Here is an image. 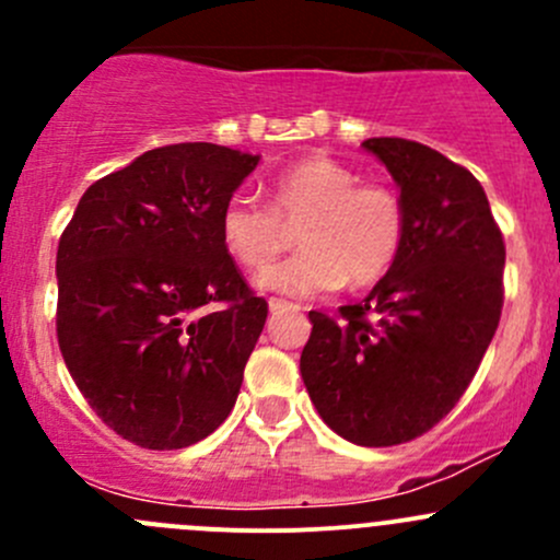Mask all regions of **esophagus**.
<instances>
[{
    "label": "esophagus",
    "mask_w": 560,
    "mask_h": 560,
    "mask_svg": "<svg viewBox=\"0 0 560 560\" xmlns=\"http://www.w3.org/2000/svg\"><path fill=\"white\" fill-rule=\"evenodd\" d=\"M268 308L273 314H281V312H295V303H290V301H284V298H270L268 301Z\"/></svg>",
    "instance_id": "1"
}]
</instances>
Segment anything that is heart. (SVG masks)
<instances>
[{
    "mask_svg": "<svg viewBox=\"0 0 560 560\" xmlns=\"http://www.w3.org/2000/svg\"><path fill=\"white\" fill-rule=\"evenodd\" d=\"M287 226L299 229L302 252L259 273L257 287L292 298L330 292L343 281L365 290L385 279L404 248L406 206L389 184L360 180L330 156H306L273 175L268 208L233 197L219 213L224 252L246 270H261L289 243Z\"/></svg>",
    "mask_w": 560,
    "mask_h": 560,
    "instance_id": "heart-1",
    "label": "heart"
}]
</instances>
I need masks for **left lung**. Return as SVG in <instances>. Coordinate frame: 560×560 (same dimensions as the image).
Masks as SVG:
<instances>
[{
    "instance_id": "left-lung-1",
    "label": "left lung",
    "mask_w": 560,
    "mask_h": 560,
    "mask_svg": "<svg viewBox=\"0 0 560 560\" xmlns=\"http://www.w3.org/2000/svg\"><path fill=\"white\" fill-rule=\"evenodd\" d=\"M400 186L406 241L363 303L308 312L301 374L322 420L360 447L431 431L471 385L504 306V235L466 167L404 138H369Z\"/></svg>"
}]
</instances>
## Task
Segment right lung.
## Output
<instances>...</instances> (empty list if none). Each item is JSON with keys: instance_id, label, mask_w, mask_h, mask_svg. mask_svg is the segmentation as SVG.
Masks as SVG:
<instances>
[{"instance_id": "right-lung-1", "label": "right lung", "mask_w": 560, "mask_h": 560, "mask_svg": "<svg viewBox=\"0 0 560 560\" xmlns=\"http://www.w3.org/2000/svg\"><path fill=\"white\" fill-rule=\"evenodd\" d=\"M257 162L217 143L151 149L94 180L61 233V358L138 447H189L233 411L268 303L224 252L219 213Z\"/></svg>"}]
</instances>
